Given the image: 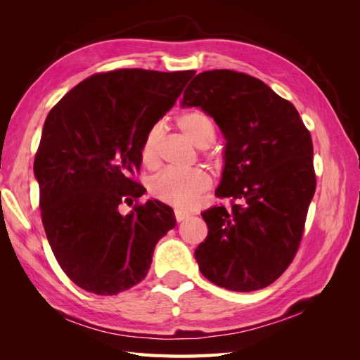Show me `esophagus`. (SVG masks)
Wrapping results in <instances>:
<instances>
[{
  "mask_svg": "<svg viewBox=\"0 0 360 360\" xmlns=\"http://www.w3.org/2000/svg\"><path fill=\"white\" fill-rule=\"evenodd\" d=\"M176 219H177V222H181V221H184V219H188L189 216H192V213H189V212H184V210H180V209H176Z\"/></svg>",
  "mask_w": 360,
  "mask_h": 360,
  "instance_id": "1",
  "label": "esophagus"
}]
</instances>
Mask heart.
Listing matches in <instances>:
<instances>
[{"label": "heart", "instance_id": "heart-1", "mask_svg": "<svg viewBox=\"0 0 360 360\" xmlns=\"http://www.w3.org/2000/svg\"><path fill=\"white\" fill-rule=\"evenodd\" d=\"M180 132L200 147H209L216 138V126L213 120L202 111L193 110L181 114L177 122ZM162 138V126L155 124L144 136L141 144V162L148 169L159 165V144ZM212 186V177L202 169L189 171H163L150 181V193L162 202L181 209H188L198 201L201 193Z\"/></svg>", "mask_w": 360, "mask_h": 360}]
</instances>
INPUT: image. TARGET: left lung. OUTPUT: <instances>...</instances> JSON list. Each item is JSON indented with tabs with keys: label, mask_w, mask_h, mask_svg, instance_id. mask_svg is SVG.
Here are the masks:
<instances>
[{
	"label": "left lung",
	"mask_w": 360,
	"mask_h": 360,
	"mask_svg": "<svg viewBox=\"0 0 360 360\" xmlns=\"http://www.w3.org/2000/svg\"><path fill=\"white\" fill-rule=\"evenodd\" d=\"M183 106H200L224 134L217 198L202 212L209 228L195 249L201 274L231 291L275 282L296 257L315 193L312 138L294 105L254 76L228 69L195 76Z\"/></svg>",
	"instance_id": "1"
}]
</instances>
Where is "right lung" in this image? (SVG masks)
Masks as SVG:
<instances>
[{
	"label": "right lung",
	"instance_id": "right-lung-1",
	"mask_svg": "<svg viewBox=\"0 0 360 360\" xmlns=\"http://www.w3.org/2000/svg\"><path fill=\"white\" fill-rule=\"evenodd\" d=\"M193 70L117 69L91 75L49 111L34 159L41 222L64 274L114 296L139 284L159 238L176 226L169 205L139 204L141 144L176 103ZM136 202L123 217L122 203Z\"/></svg>",
	"mask_w": 360,
	"mask_h": 360
}]
</instances>
